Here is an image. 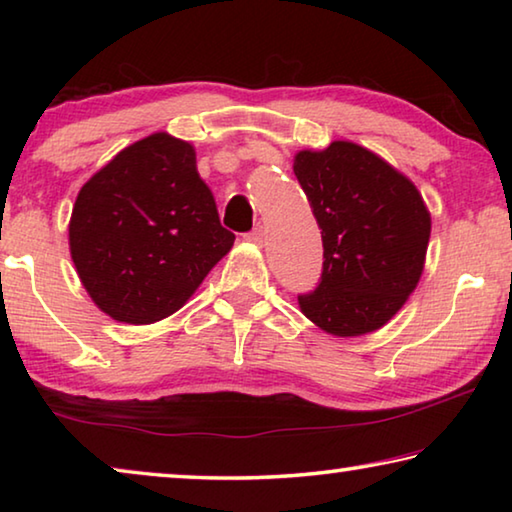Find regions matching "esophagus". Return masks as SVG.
<instances>
[{
    "mask_svg": "<svg viewBox=\"0 0 512 512\" xmlns=\"http://www.w3.org/2000/svg\"><path fill=\"white\" fill-rule=\"evenodd\" d=\"M246 239H248V241H253V244H257V246H264L266 230H264V228H255L253 232H248Z\"/></svg>",
    "mask_w": 512,
    "mask_h": 512,
    "instance_id": "1",
    "label": "esophagus"
}]
</instances>
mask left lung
Wrapping results in <instances>:
<instances>
[{
  "label": "left lung",
  "mask_w": 512,
  "mask_h": 512,
  "mask_svg": "<svg viewBox=\"0 0 512 512\" xmlns=\"http://www.w3.org/2000/svg\"><path fill=\"white\" fill-rule=\"evenodd\" d=\"M300 187L323 230V275L300 311L334 336L384 327L418 287L431 214L404 173L354 142L300 151Z\"/></svg>",
  "instance_id": "1"
}]
</instances>
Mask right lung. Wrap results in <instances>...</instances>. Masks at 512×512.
I'll use <instances>...</instances> for the list:
<instances>
[{
    "mask_svg": "<svg viewBox=\"0 0 512 512\" xmlns=\"http://www.w3.org/2000/svg\"><path fill=\"white\" fill-rule=\"evenodd\" d=\"M196 151L169 133L126 146L81 187L69 253L103 314L149 325L178 311L230 253Z\"/></svg>",
    "mask_w": 512,
    "mask_h": 512,
    "instance_id": "obj_1",
    "label": "right lung"
}]
</instances>
